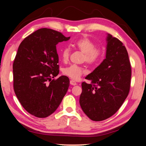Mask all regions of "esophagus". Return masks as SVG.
<instances>
[{
	"instance_id": "34e87169",
	"label": "esophagus",
	"mask_w": 146,
	"mask_h": 146,
	"mask_svg": "<svg viewBox=\"0 0 146 146\" xmlns=\"http://www.w3.org/2000/svg\"><path fill=\"white\" fill-rule=\"evenodd\" d=\"M70 84H72V85H73V86H75V85H76V84H77V83L74 80H70Z\"/></svg>"
}]
</instances>
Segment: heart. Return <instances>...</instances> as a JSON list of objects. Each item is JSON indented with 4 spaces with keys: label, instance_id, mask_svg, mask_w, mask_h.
<instances>
[{
    "label": "heart",
    "instance_id": "1",
    "mask_svg": "<svg viewBox=\"0 0 146 146\" xmlns=\"http://www.w3.org/2000/svg\"><path fill=\"white\" fill-rule=\"evenodd\" d=\"M72 46L84 54L83 61L90 65H93L99 62L103 55V50L101 47L95 46V43L87 36H83L76 40ZM70 51L67 47L64 48L61 52V58L63 62H66L69 59ZM85 72L83 67L77 65H71L65 68L63 70L64 74L71 78L76 80Z\"/></svg>",
    "mask_w": 146,
    "mask_h": 146
}]
</instances>
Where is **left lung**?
<instances>
[{"mask_svg": "<svg viewBox=\"0 0 146 146\" xmlns=\"http://www.w3.org/2000/svg\"><path fill=\"white\" fill-rule=\"evenodd\" d=\"M106 58L83 82L80 98L81 109L90 119L101 121L113 116L129 92L131 68L126 47L108 33Z\"/></svg>", "mask_w": 146, "mask_h": 146, "instance_id": "obj_1", "label": "left lung"}]
</instances>
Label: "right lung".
I'll use <instances>...</instances> for the list:
<instances>
[{
  "label": "right lung",
  "mask_w": 146,
  "mask_h": 146,
  "mask_svg": "<svg viewBox=\"0 0 146 146\" xmlns=\"http://www.w3.org/2000/svg\"><path fill=\"white\" fill-rule=\"evenodd\" d=\"M62 33L43 28L21 42L13 63V89L23 108L37 117H46L59 106L70 86L59 73L56 45L67 41Z\"/></svg>",
  "instance_id": "1"
}]
</instances>
